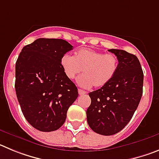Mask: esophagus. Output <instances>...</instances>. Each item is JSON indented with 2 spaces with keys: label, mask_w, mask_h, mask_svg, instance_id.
<instances>
[{
  "label": "esophagus",
  "mask_w": 159,
  "mask_h": 159,
  "mask_svg": "<svg viewBox=\"0 0 159 159\" xmlns=\"http://www.w3.org/2000/svg\"><path fill=\"white\" fill-rule=\"evenodd\" d=\"M78 92H79V95H84V94H86V92H85V91L81 89H79Z\"/></svg>",
  "instance_id": "esophagus-1"
}]
</instances>
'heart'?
<instances>
[{"label":"heart","mask_w":159,"mask_h":159,"mask_svg":"<svg viewBox=\"0 0 159 159\" xmlns=\"http://www.w3.org/2000/svg\"><path fill=\"white\" fill-rule=\"evenodd\" d=\"M60 64L69 80L79 77L78 84L84 88H102L115 77L119 67V60L115 54L103 53L92 48H80L74 56L66 53L60 59Z\"/></svg>","instance_id":"obj_1"}]
</instances>
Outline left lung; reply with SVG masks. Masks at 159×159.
Wrapping results in <instances>:
<instances>
[{"label":"left lung","instance_id":"left-lung-1","mask_svg":"<svg viewBox=\"0 0 159 159\" xmlns=\"http://www.w3.org/2000/svg\"><path fill=\"white\" fill-rule=\"evenodd\" d=\"M108 51L118 57V71L106 86L90 92L92 102L87 110L89 127L102 135H112L123 130L143 95V72L137 57L124 50Z\"/></svg>","mask_w":159,"mask_h":159}]
</instances>
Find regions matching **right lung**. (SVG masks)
Wrapping results in <instances>:
<instances>
[{
  "label": "right lung",
  "mask_w": 159,
  "mask_h": 159,
  "mask_svg": "<svg viewBox=\"0 0 159 159\" xmlns=\"http://www.w3.org/2000/svg\"><path fill=\"white\" fill-rule=\"evenodd\" d=\"M61 39L40 38L25 46L16 63L15 90L26 120L43 132L58 130L78 97L64 73L60 59L72 49Z\"/></svg>",
  "instance_id": "1"
}]
</instances>
